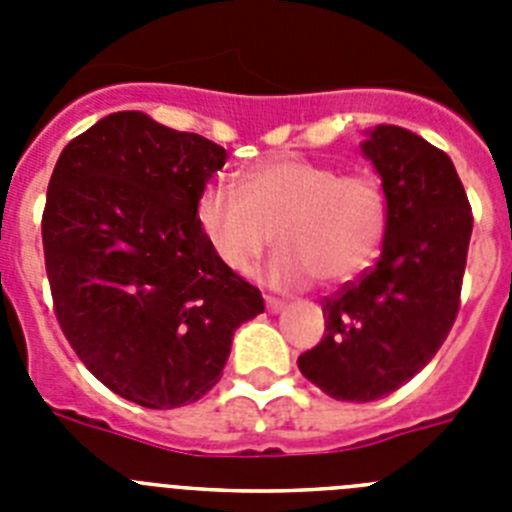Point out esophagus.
<instances>
[{
	"mask_svg": "<svg viewBox=\"0 0 512 512\" xmlns=\"http://www.w3.org/2000/svg\"><path fill=\"white\" fill-rule=\"evenodd\" d=\"M287 307V302L279 300V297H266V310L269 312H282Z\"/></svg>",
	"mask_w": 512,
	"mask_h": 512,
	"instance_id": "obj_1",
	"label": "esophagus"
}]
</instances>
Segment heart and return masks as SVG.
I'll return each mask as SVG.
<instances>
[{"instance_id": "heart-1", "label": "heart", "mask_w": 512, "mask_h": 512, "mask_svg": "<svg viewBox=\"0 0 512 512\" xmlns=\"http://www.w3.org/2000/svg\"><path fill=\"white\" fill-rule=\"evenodd\" d=\"M194 217L217 261L238 277L256 269L274 233L282 251L271 261L269 282L302 287L315 277L341 284L369 269L390 207L374 176L279 156L243 171L238 194L207 184Z\"/></svg>"}]
</instances>
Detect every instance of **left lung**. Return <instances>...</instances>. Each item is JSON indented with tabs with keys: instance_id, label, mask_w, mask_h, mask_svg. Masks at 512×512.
<instances>
[{
	"instance_id": "8db88e82",
	"label": "left lung",
	"mask_w": 512,
	"mask_h": 512,
	"mask_svg": "<svg viewBox=\"0 0 512 512\" xmlns=\"http://www.w3.org/2000/svg\"><path fill=\"white\" fill-rule=\"evenodd\" d=\"M390 220L382 256L325 297V333L297 359L336 400L372 402L400 390L436 356L459 312L472 207L451 158L397 125L366 133Z\"/></svg>"
}]
</instances>
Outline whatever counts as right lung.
Segmentation results:
<instances>
[{"instance_id":"right-lung-1","label":"right lung","mask_w":512,"mask_h":512,"mask_svg":"<svg viewBox=\"0 0 512 512\" xmlns=\"http://www.w3.org/2000/svg\"><path fill=\"white\" fill-rule=\"evenodd\" d=\"M225 158L202 135L112 112L63 148L48 184L43 253L58 325L104 387L143 408L200 400L220 382L235 328L264 312L194 217Z\"/></svg>"}]
</instances>
